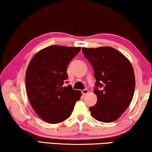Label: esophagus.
<instances>
[{"label":"esophagus","instance_id":"obj_1","mask_svg":"<svg viewBox=\"0 0 152 152\" xmlns=\"http://www.w3.org/2000/svg\"><path fill=\"white\" fill-rule=\"evenodd\" d=\"M81 92H82L83 94L85 96V95H86V94H88L89 91H88V89H83V90H82V91H81Z\"/></svg>","mask_w":152,"mask_h":152}]
</instances>
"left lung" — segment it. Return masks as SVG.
<instances>
[{
	"label": "left lung",
	"instance_id": "left-lung-1",
	"mask_svg": "<svg viewBox=\"0 0 152 152\" xmlns=\"http://www.w3.org/2000/svg\"><path fill=\"white\" fill-rule=\"evenodd\" d=\"M82 50L92 66L96 80L94 91L97 102L89 107L91 116L103 123L116 121L134 96L136 81L132 64L122 53L111 47L83 48Z\"/></svg>",
	"mask_w": 152,
	"mask_h": 152
}]
</instances>
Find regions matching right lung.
Here are the masks:
<instances>
[{
    "label": "right lung",
    "instance_id": "1",
    "mask_svg": "<svg viewBox=\"0 0 152 152\" xmlns=\"http://www.w3.org/2000/svg\"><path fill=\"white\" fill-rule=\"evenodd\" d=\"M80 48L52 45L36 53L26 71V89L35 112L48 123H61L71 116L82 94L71 85L63 87L68 79L69 62ZM67 83V81H66Z\"/></svg>",
    "mask_w": 152,
    "mask_h": 152
}]
</instances>
